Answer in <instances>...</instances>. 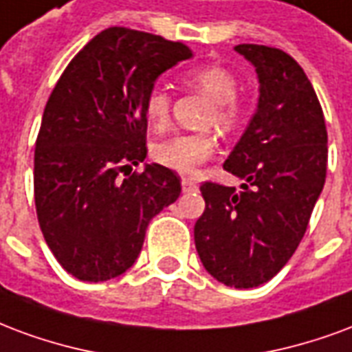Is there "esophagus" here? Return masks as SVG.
I'll use <instances>...</instances> for the list:
<instances>
[{"mask_svg": "<svg viewBox=\"0 0 352 352\" xmlns=\"http://www.w3.org/2000/svg\"><path fill=\"white\" fill-rule=\"evenodd\" d=\"M181 184H183L184 192H194V190H197V183L194 179H190V177H183Z\"/></svg>", "mask_w": 352, "mask_h": 352, "instance_id": "34e87169", "label": "esophagus"}]
</instances>
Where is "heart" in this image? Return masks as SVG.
<instances>
[{"label":"heart","instance_id":"heart-1","mask_svg":"<svg viewBox=\"0 0 352 352\" xmlns=\"http://www.w3.org/2000/svg\"><path fill=\"white\" fill-rule=\"evenodd\" d=\"M184 87L207 96L210 110L205 123L216 124L222 130L235 129L242 117V104L236 98L239 80L235 72L223 65H199L184 70ZM171 113V95L162 85L151 87L143 100V116L151 129L162 130L168 126ZM214 151V136L210 132L177 134L164 138L153 145V156L158 164L181 173H192L201 166Z\"/></svg>","mask_w":352,"mask_h":352}]
</instances>
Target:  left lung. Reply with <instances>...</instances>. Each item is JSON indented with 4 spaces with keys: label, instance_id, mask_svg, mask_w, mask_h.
Listing matches in <instances>:
<instances>
[{
    "label": "left lung",
    "instance_id": "obj_1",
    "mask_svg": "<svg viewBox=\"0 0 352 352\" xmlns=\"http://www.w3.org/2000/svg\"><path fill=\"white\" fill-rule=\"evenodd\" d=\"M235 50L256 67L259 102L223 169L244 183H203L205 210L194 226L203 267L223 285L257 287L298 248L327 179L329 136L306 72L261 44Z\"/></svg>",
    "mask_w": 352,
    "mask_h": 352
}]
</instances>
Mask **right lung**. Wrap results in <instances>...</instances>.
I'll list each match as a JSON object with an SVG mask.
<instances>
[{
	"label": "right lung",
	"instance_id": "right-lung-1",
	"mask_svg": "<svg viewBox=\"0 0 352 352\" xmlns=\"http://www.w3.org/2000/svg\"><path fill=\"white\" fill-rule=\"evenodd\" d=\"M192 52L183 43L108 28L57 80L35 145V207L44 241L82 282H106L134 265L147 226L181 194V179L145 164L143 100L156 78Z\"/></svg>",
	"mask_w": 352,
	"mask_h": 352
}]
</instances>
